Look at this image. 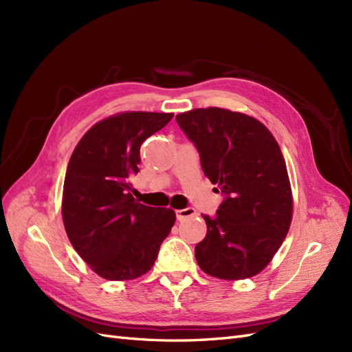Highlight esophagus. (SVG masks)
Returning a JSON list of instances; mask_svg holds the SVG:
<instances>
[{
    "mask_svg": "<svg viewBox=\"0 0 352 352\" xmlns=\"http://www.w3.org/2000/svg\"><path fill=\"white\" fill-rule=\"evenodd\" d=\"M197 214L194 208H184V210H177L176 211V217L177 220H184V219H188V217H194Z\"/></svg>",
    "mask_w": 352,
    "mask_h": 352,
    "instance_id": "34e87169",
    "label": "esophagus"
}]
</instances>
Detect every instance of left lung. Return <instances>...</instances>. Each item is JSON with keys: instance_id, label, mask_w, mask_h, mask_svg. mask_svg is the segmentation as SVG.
Returning <instances> with one entry per match:
<instances>
[{"instance_id": "obj_1", "label": "left lung", "mask_w": 352, "mask_h": 352, "mask_svg": "<svg viewBox=\"0 0 352 352\" xmlns=\"http://www.w3.org/2000/svg\"><path fill=\"white\" fill-rule=\"evenodd\" d=\"M201 167L226 195L195 247L199 269L217 279H248L265 269L287 235L294 199L278 141L260 120L219 107L180 113Z\"/></svg>"}]
</instances>
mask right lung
<instances>
[{"label":"right lung","instance_id":"1","mask_svg":"<svg viewBox=\"0 0 352 352\" xmlns=\"http://www.w3.org/2000/svg\"><path fill=\"white\" fill-rule=\"evenodd\" d=\"M173 113L123 111L95 123L69 160L61 214L73 248L107 280H132L150 272L176 221L166 207H148L131 194L142 142Z\"/></svg>","mask_w":352,"mask_h":352}]
</instances>
